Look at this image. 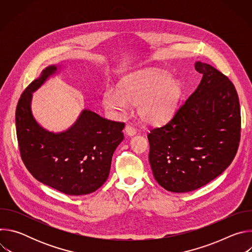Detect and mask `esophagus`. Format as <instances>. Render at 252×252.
I'll use <instances>...</instances> for the list:
<instances>
[{
  "mask_svg": "<svg viewBox=\"0 0 252 252\" xmlns=\"http://www.w3.org/2000/svg\"><path fill=\"white\" fill-rule=\"evenodd\" d=\"M125 130H126V133L128 135H133L136 133V129L132 125H126Z\"/></svg>",
  "mask_w": 252,
  "mask_h": 252,
  "instance_id": "1",
  "label": "esophagus"
}]
</instances>
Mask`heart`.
<instances>
[{"mask_svg":"<svg viewBox=\"0 0 252 252\" xmlns=\"http://www.w3.org/2000/svg\"><path fill=\"white\" fill-rule=\"evenodd\" d=\"M183 87L177 80L152 70H138L126 76L118 89L106 88L101 95L102 105L118 114L127 104H138L140 118L149 123H160L175 110Z\"/></svg>","mask_w":252,"mask_h":252,"instance_id":"heart-1","label":"heart"}]
</instances>
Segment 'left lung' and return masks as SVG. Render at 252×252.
<instances>
[{
    "mask_svg": "<svg viewBox=\"0 0 252 252\" xmlns=\"http://www.w3.org/2000/svg\"><path fill=\"white\" fill-rule=\"evenodd\" d=\"M200 84L164 125L150 129V163L168 191L197 189L232 162L240 141L241 116L231 81L208 63H195Z\"/></svg>",
    "mask_w": 252,
    "mask_h": 252,
    "instance_id": "1",
    "label": "left lung"
}]
</instances>
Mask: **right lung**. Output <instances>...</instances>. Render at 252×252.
<instances>
[{
  "label": "right lung",
  "mask_w": 252,
  "mask_h": 252,
  "mask_svg": "<svg viewBox=\"0 0 252 252\" xmlns=\"http://www.w3.org/2000/svg\"><path fill=\"white\" fill-rule=\"evenodd\" d=\"M56 70V65L45 68L18 101L16 129L21 158L42 184L69 195L89 194L109 176L113 155L124 139L125 123L85 110L65 131L54 133L40 126L31 112L32 93Z\"/></svg>",
  "instance_id": "add662e5"
}]
</instances>
